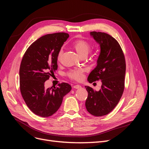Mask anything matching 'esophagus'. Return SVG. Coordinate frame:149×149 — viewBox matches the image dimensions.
Segmentation results:
<instances>
[{
    "instance_id": "esophagus-1",
    "label": "esophagus",
    "mask_w": 149,
    "mask_h": 149,
    "mask_svg": "<svg viewBox=\"0 0 149 149\" xmlns=\"http://www.w3.org/2000/svg\"><path fill=\"white\" fill-rule=\"evenodd\" d=\"M73 88L74 89H80V88H81V86L80 85H74Z\"/></svg>"
}]
</instances>
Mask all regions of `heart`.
Here are the masks:
<instances>
[{"instance_id": "obj_1", "label": "heart", "mask_w": 149, "mask_h": 149, "mask_svg": "<svg viewBox=\"0 0 149 149\" xmlns=\"http://www.w3.org/2000/svg\"><path fill=\"white\" fill-rule=\"evenodd\" d=\"M73 47L76 52L81 56H86L91 49V45L88 42L83 40H76L73 43ZM62 50H60L58 54V59L60 60L62 56ZM83 71L82 69H77L71 70L68 73V76L72 79L76 80H81L83 78Z\"/></svg>"}]
</instances>
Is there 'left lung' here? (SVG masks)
I'll use <instances>...</instances> for the list:
<instances>
[{"label":"left lung","mask_w":149,"mask_h":149,"mask_svg":"<svg viewBox=\"0 0 149 149\" xmlns=\"http://www.w3.org/2000/svg\"><path fill=\"white\" fill-rule=\"evenodd\" d=\"M91 37L100 45L97 66L89 74L91 83L101 79L100 91L86 86L88 96L85 106L90 114L100 117L109 114L118 104L124 89L125 61L117 40L106 33L91 31Z\"/></svg>","instance_id":"obj_1"}]
</instances>
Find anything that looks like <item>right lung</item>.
<instances>
[{"instance_id": "1", "label": "right lung", "mask_w": 149, "mask_h": 149, "mask_svg": "<svg viewBox=\"0 0 149 149\" xmlns=\"http://www.w3.org/2000/svg\"><path fill=\"white\" fill-rule=\"evenodd\" d=\"M68 37L63 32L44 35L31 45L22 58L19 71L22 96L29 109L42 118L55 114L71 90L65 83L57 88L45 87V82L58 68V54Z\"/></svg>"}]
</instances>
